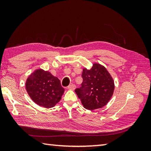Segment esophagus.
Here are the masks:
<instances>
[{"instance_id": "esophagus-1", "label": "esophagus", "mask_w": 151, "mask_h": 151, "mask_svg": "<svg viewBox=\"0 0 151 151\" xmlns=\"http://www.w3.org/2000/svg\"><path fill=\"white\" fill-rule=\"evenodd\" d=\"M67 88H68L69 89H70V90H74V89H75V88H76V86L75 84H72L69 85L68 87H67Z\"/></svg>"}]
</instances>
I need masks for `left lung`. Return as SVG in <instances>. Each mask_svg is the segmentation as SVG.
I'll list each match as a JSON object with an SVG mask.
<instances>
[{
  "mask_svg": "<svg viewBox=\"0 0 151 151\" xmlns=\"http://www.w3.org/2000/svg\"><path fill=\"white\" fill-rule=\"evenodd\" d=\"M82 87L75 89L86 109L93 110L108 104L114 93V79L104 66L93 63L90 69H83Z\"/></svg>",
  "mask_w": 151,
  "mask_h": 151,
  "instance_id": "obj_1",
  "label": "left lung"
}]
</instances>
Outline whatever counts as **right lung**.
Masks as SVG:
<instances>
[{"mask_svg":"<svg viewBox=\"0 0 151 151\" xmlns=\"http://www.w3.org/2000/svg\"><path fill=\"white\" fill-rule=\"evenodd\" d=\"M25 87L32 100L46 108H52L59 102L65 91L60 80L42 69L35 70L28 76Z\"/></svg>","mask_w":151,"mask_h":151,"instance_id":"obj_1","label":"right lung"}]
</instances>
